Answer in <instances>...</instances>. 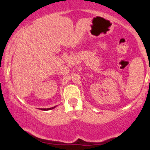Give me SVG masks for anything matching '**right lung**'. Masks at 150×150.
<instances>
[{"label": "right lung", "instance_id": "1", "mask_svg": "<svg viewBox=\"0 0 150 150\" xmlns=\"http://www.w3.org/2000/svg\"><path fill=\"white\" fill-rule=\"evenodd\" d=\"M56 106H53V107H52V108H43V109H42V110H44V111H49V110H51V109H53V108H56Z\"/></svg>", "mask_w": 150, "mask_h": 150}]
</instances>
